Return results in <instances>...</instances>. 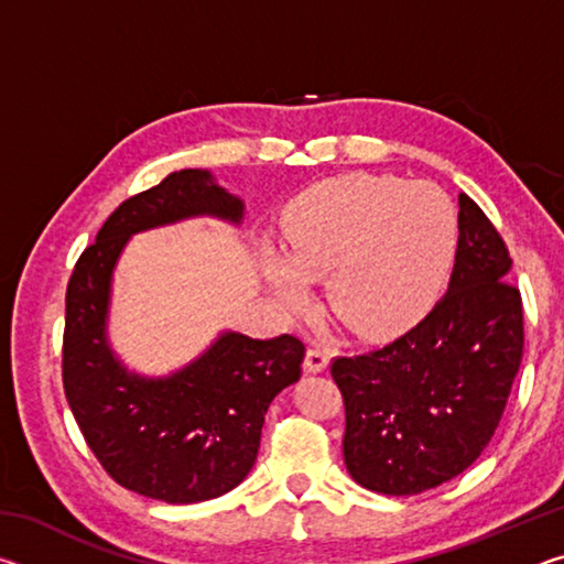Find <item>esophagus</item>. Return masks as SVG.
Returning <instances> with one entry per match:
<instances>
[{
    "label": "esophagus",
    "mask_w": 564,
    "mask_h": 564,
    "mask_svg": "<svg viewBox=\"0 0 564 564\" xmlns=\"http://www.w3.org/2000/svg\"><path fill=\"white\" fill-rule=\"evenodd\" d=\"M303 368H305V373H323V370L328 368V350L311 346L308 352H305Z\"/></svg>",
    "instance_id": "obj_1"
}]
</instances>
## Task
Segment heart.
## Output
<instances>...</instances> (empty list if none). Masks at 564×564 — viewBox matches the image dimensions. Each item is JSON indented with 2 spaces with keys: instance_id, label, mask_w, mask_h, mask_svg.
Instances as JSON below:
<instances>
[{
  "instance_id": "heart-1",
  "label": "heart",
  "mask_w": 564,
  "mask_h": 564,
  "mask_svg": "<svg viewBox=\"0 0 564 564\" xmlns=\"http://www.w3.org/2000/svg\"><path fill=\"white\" fill-rule=\"evenodd\" d=\"M457 214L425 181L346 174L311 186L283 218V251L263 248V273L289 308H305L311 281L350 333L393 338L425 316L451 275Z\"/></svg>"
}]
</instances>
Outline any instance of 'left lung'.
Listing matches in <instances>:
<instances>
[{"mask_svg": "<svg viewBox=\"0 0 564 564\" xmlns=\"http://www.w3.org/2000/svg\"><path fill=\"white\" fill-rule=\"evenodd\" d=\"M447 293L405 336L336 358L346 403L343 457L352 480L417 495L453 480L488 447L522 360V299L490 218L460 194Z\"/></svg>", "mask_w": 564, "mask_h": 564, "instance_id": "8db88e82", "label": "left lung"}]
</instances>
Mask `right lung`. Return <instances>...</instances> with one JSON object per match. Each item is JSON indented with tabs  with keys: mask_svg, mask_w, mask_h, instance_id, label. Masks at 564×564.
<instances>
[{
	"mask_svg": "<svg viewBox=\"0 0 564 564\" xmlns=\"http://www.w3.org/2000/svg\"><path fill=\"white\" fill-rule=\"evenodd\" d=\"M243 202L212 171L181 169L123 202L66 285L62 378L84 441L121 488L169 505L234 490L251 473L271 400L301 378L305 346L224 330L169 376H141L109 343L113 269L129 238L186 218L243 221Z\"/></svg>",
	"mask_w": 564,
	"mask_h": 564,
	"instance_id": "obj_1",
	"label": "right lung"
}]
</instances>
